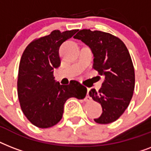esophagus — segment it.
I'll return each mask as SVG.
<instances>
[{"label": "esophagus", "instance_id": "esophagus-1", "mask_svg": "<svg viewBox=\"0 0 151 151\" xmlns=\"http://www.w3.org/2000/svg\"><path fill=\"white\" fill-rule=\"evenodd\" d=\"M86 100H87V101L91 100V98H90V97H89V96H88V94L87 97H86Z\"/></svg>", "mask_w": 151, "mask_h": 151}]
</instances>
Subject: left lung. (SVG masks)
<instances>
[{
	"instance_id": "left-lung-1",
	"label": "left lung",
	"mask_w": 151,
	"mask_h": 151,
	"mask_svg": "<svg viewBox=\"0 0 151 151\" xmlns=\"http://www.w3.org/2000/svg\"><path fill=\"white\" fill-rule=\"evenodd\" d=\"M91 49L93 67L105 81L100 89L89 96L101 104L103 113L94 121L109 124L118 119L129 106L135 88V72L126 46L117 37L102 31L81 29L73 37Z\"/></svg>"
}]
</instances>
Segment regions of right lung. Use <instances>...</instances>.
<instances>
[{
	"instance_id": "obj_1",
	"label": "right lung",
	"mask_w": 151,
	"mask_h": 151,
	"mask_svg": "<svg viewBox=\"0 0 151 151\" xmlns=\"http://www.w3.org/2000/svg\"><path fill=\"white\" fill-rule=\"evenodd\" d=\"M78 29L60 32L32 41L22 53L18 75V96L27 118L46 129L62 119L64 103L70 97L85 98L87 88L77 81L63 85L55 80L54 69L60 66L59 47Z\"/></svg>"
}]
</instances>
